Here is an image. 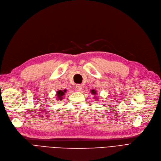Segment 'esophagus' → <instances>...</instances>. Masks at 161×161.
<instances>
[{"label":"esophagus","mask_w":161,"mask_h":161,"mask_svg":"<svg viewBox=\"0 0 161 161\" xmlns=\"http://www.w3.org/2000/svg\"><path fill=\"white\" fill-rule=\"evenodd\" d=\"M82 88V86L81 85H76V89L78 91H80Z\"/></svg>","instance_id":"obj_1"}]
</instances>
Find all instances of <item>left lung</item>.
I'll return each instance as SVG.
<instances>
[{
	"mask_svg": "<svg viewBox=\"0 0 161 161\" xmlns=\"http://www.w3.org/2000/svg\"><path fill=\"white\" fill-rule=\"evenodd\" d=\"M92 94H94V95H95V94H97V92H96V91H95V90H91V92Z\"/></svg>",
	"mask_w": 161,
	"mask_h": 161,
	"instance_id": "obj_1",
	"label": "left lung"
}]
</instances>
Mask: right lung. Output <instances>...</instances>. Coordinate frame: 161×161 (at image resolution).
<instances>
[{
    "label": "right lung",
    "mask_w": 161,
    "mask_h": 161,
    "mask_svg": "<svg viewBox=\"0 0 161 161\" xmlns=\"http://www.w3.org/2000/svg\"><path fill=\"white\" fill-rule=\"evenodd\" d=\"M67 90H63V91H61V90H59V91H58L57 92V99H59V100H62L63 99V97L64 94H65V93L66 92Z\"/></svg>",
    "instance_id": "1"
}]
</instances>
